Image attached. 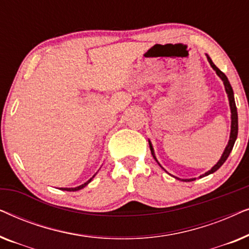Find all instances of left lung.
<instances>
[{"label":"left lung","instance_id":"left-lung-1","mask_svg":"<svg viewBox=\"0 0 249 249\" xmlns=\"http://www.w3.org/2000/svg\"><path fill=\"white\" fill-rule=\"evenodd\" d=\"M206 57H207V61H209V63L211 64V67L213 68V70L215 71L217 76L220 77V79L223 81V85H224V89H226V93L228 95V100H229V105H230V111H231V130H230V137H229V142H228V145L226 146V148H224V151L222 153V156H221V159L217 161V163L215 165L213 166L212 169L209 170V171L204 173V175L199 176V178H203V177L205 176H209L211 175V173H214L216 171V170H219L221 166H222V164L224 162L227 161L228 156L230 155L231 151H232L233 148V145H234V142H236L237 139V135H238V113H237V107H236V102H234V96H233V90H232V87H231V85L229 83V80H228V78L226 74H224L222 71H221L219 68H217L215 64L213 63V61L211 60V57L207 55L206 54ZM148 144H149V148H151V153L153 155V158H154V160L156 162L159 163L158 159H156L155 156V153H154V148H153V145L152 142L148 141ZM159 165L161 166V168L163 169V166L160 164ZM176 179L178 180H181V181H193V180H195L196 178H190V179H180V178H177V177H175Z\"/></svg>","mask_w":249,"mask_h":249}]
</instances>
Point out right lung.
<instances>
[{
  "label": "right lung",
  "mask_w": 249,
  "mask_h": 249,
  "mask_svg": "<svg viewBox=\"0 0 249 249\" xmlns=\"http://www.w3.org/2000/svg\"><path fill=\"white\" fill-rule=\"evenodd\" d=\"M95 177V175L91 177V178L88 180V181H86L85 183H83V185H80V186H78V187H74V188H61L62 190H66V192H77V190H80V189H83L84 187H86L88 183H89L91 180H93V178Z\"/></svg>",
  "instance_id": "right-lung-1"
}]
</instances>
